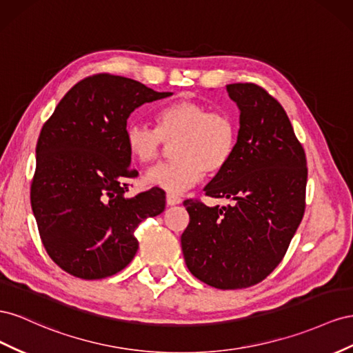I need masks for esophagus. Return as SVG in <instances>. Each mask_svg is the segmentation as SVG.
<instances>
[{
	"label": "esophagus",
	"mask_w": 353,
	"mask_h": 353,
	"mask_svg": "<svg viewBox=\"0 0 353 353\" xmlns=\"http://www.w3.org/2000/svg\"><path fill=\"white\" fill-rule=\"evenodd\" d=\"M180 203H182V198L174 195V194H167V205L173 207V205H177Z\"/></svg>",
	"instance_id": "esophagus-1"
}]
</instances>
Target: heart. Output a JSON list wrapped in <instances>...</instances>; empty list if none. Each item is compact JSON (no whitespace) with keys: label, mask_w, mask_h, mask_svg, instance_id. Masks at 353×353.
Masks as SVG:
<instances>
[{"label":"heart","mask_w":353,"mask_h":353,"mask_svg":"<svg viewBox=\"0 0 353 353\" xmlns=\"http://www.w3.org/2000/svg\"><path fill=\"white\" fill-rule=\"evenodd\" d=\"M239 127L234 115L194 102L179 100L161 108L155 128L128 123L124 139L128 154L142 164L154 163L163 154L164 143L171 145L174 161L150 168L146 183L170 194H180L195 186L203 171L216 174L232 159L238 145Z\"/></svg>","instance_id":"heart-1"}]
</instances>
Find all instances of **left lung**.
Segmentation results:
<instances>
[{"label":"left lung","mask_w":353,"mask_h":353,"mask_svg":"<svg viewBox=\"0 0 353 353\" xmlns=\"http://www.w3.org/2000/svg\"><path fill=\"white\" fill-rule=\"evenodd\" d=\"M236 102L239 137L235 154L205 186L226 207L186 199L189 225L182 234L186 266L220 290L261 283L284 259L305 214V149L278 100L253 83L229 84Z\"/></svg>","instance_id":"obj_1"}]
</instances>
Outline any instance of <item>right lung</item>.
I'll use <instances>...</instances> for the list:
<instances>
[{"label": "right lung", "instance_id": "obj_1", "mask_svg": "<svg viewBox=\"0 0 353 353\" xmlns=\"http://www.w3.org/2000/svg\"><path fill=\"white\" fill-rule=\"evenodd\" d=\"M171 96L125 77L96 74L60 100L39 133L31 205L47 254L69 275L102 279L139 248L134 230L165 208L159 188L127 198L132 168L124 139L130 114Z\"/></svg>", "mask_w": 353, "mask_h": 353}]
</instances>
